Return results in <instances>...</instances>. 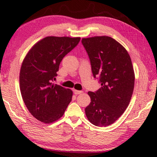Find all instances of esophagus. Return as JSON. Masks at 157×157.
<instances>
[{
  "mask_svg": "<svg viewBox=\"0 0 157 157\" xmlns=\"http://www.w3.org/2000/svg\"><path fill=\"white\" fill-rule=\"evenodd\" d=\"M73 92L74 94H75V95H78V94H82V91H78V90H73Z\"/></svg>",
  "mask_w": 157,
  "mask_h": 157,
  "instance_id": "obj_1",
  "label": "esophagus"
}]
</instances>
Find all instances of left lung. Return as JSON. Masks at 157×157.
<instances>
[{"mask_svg":"<svg viewBox=\"0 0 157 157\" xmlns=\"http://www.w3.org/2000/svg\"><path fill=\"white\" fill-rule=\"evenodd\" d=\"M82 43L90 59L94 78L101 88L89 91L91 102L85 109L88 120L95 126L107 127L120 118L129 104L135 75L126 49L107 36L83 38Z\"/></svg>","mask_w":157,"mask_h":157,"instance_id":"8db88e82","label":"left lung"}]
</instances>
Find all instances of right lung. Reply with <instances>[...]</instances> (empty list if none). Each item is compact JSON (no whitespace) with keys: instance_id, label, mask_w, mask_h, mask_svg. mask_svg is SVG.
I'll use <instances>...</instances> for the list:
<instances>
[{"instance_id":"1","label":"right lung","mask_w":157,"mask_h":157,"mask_svg":"<svg viewBox=\"0 0 157 157\" xmlns=\"http://www.w3.org/2000/svg\"><path fill=\"white\" fill-rule=\"evenodd\" d=\"M80 41V37L46 36L34 45L22 62L20 91L28 111L37 120L52 123L62 117L73 91L52 82L60 62Z\"/></svg>"}]
</instances>
